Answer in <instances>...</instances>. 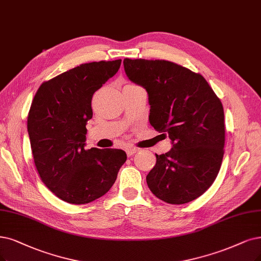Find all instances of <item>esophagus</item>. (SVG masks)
<instances>
[{"instance_id": "34e87169", "label": "esophagus", "mask_w": 261, "mask_h": 261, "mask_svg": "<svg viewBox=\"0 0 261 261\" xmlns=\"http://www.w3.org/2000/svg\"><path fill=\"white\" fill-rule=\"evenodd\" d=\"M139 151V148H137V147H134V146H129V147H127L125 148V152H127V155L129 156V157H131V156H133L134 153L136 152H138Z\"/></svg>"}]
</instances>
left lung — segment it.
Masks as SVG:
<instances>
[{
	"instance_id": "8db88e82",
	"label": "left lung",
	"mask_w": 261,
	"mask_h": 261,
	"mask_svg": "<svg viewBox=\"0 0 261 261\" xmlns=\"http://www.w3.org/2000/svg\"><path fill=\"white\" fill-rule=\"evenodd\" d=\"M128 79L148 93L149 122L173 147L157 155L146 176L150 191L170 204L197 199L213 184L224 157V108L203 76L166 60H123Z\"/></svg>"
}]
</instances>
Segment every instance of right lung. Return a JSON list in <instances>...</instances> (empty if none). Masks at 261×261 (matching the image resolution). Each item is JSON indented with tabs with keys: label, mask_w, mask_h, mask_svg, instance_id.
I'll list each match as a JSON object with an SVG mask.
<instances>
[{
	"label": "right lung",
	"mask_w": 261,
	"mask_h": 261,
	"mask_svg": "<svg viewBox=\"0 0 261 261\" xmlns=\"http://www.w3.org/2000/svg\"><path fill=\"white\" fill-rule=\"evenodd\" d=\"M121 60L84 63L44 82L28 115L36 170L53 194L86 204L108 192L127 160L121 149H85L91 100L118 72Z\"/></svg>",
	"instance_id": "add662e5"
}]
</instances>
